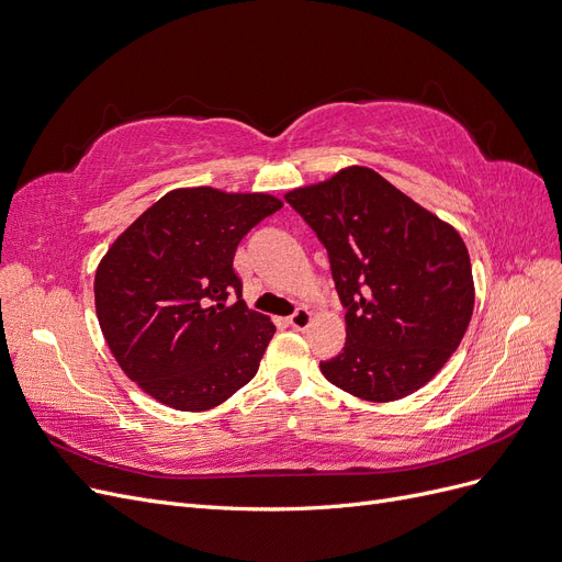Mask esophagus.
<instances>
[{
  "mask_svg": "<svg viewBox=\"0 0 562 562\" xmlns=\"http://www.w3.org/2000/svg\"><path fill=\"white\" fill-rule=\"evenodd\" d=\"M310 324H313V313H310L307 307H299L296 313L289 317V326L296 328V330H307Z\"/></svg>",
  "mask_w": 562,
  "mask_h": 562,
  "instance_id": "obj_1",
  "label": "esophagus"
}]
</instances>
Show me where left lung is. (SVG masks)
Returning a JSON list of instances; mask_svg holds the SVG:
<instances>
[{"label":"left lung","instance_id":"obj_1","mask_svg":"<svg viewBox=\"0 0 562 562\" xmlns=\"http://www.w3.org/2000/svg\"><path fill=\"white\" fill-rule=\"evenodd\" d=\"M284 199L328 249L347 307L340 355L324 378L370 403L426 386L459 349L474 307L468 247L456 228L368 166H345Z\"/></svg>","mask_w":562,"mask_h":562}]
</instances>
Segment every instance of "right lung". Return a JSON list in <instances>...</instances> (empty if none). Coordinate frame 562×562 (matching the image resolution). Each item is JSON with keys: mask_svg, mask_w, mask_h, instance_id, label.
<instances>
[{"mask_svg": "<svg viewBox=\"0 0 562 562\" xmlns=\"http://www.w3.org/2000/svg\"><path fill=\"white\" fill-rule=\"evenodd\" d=\"M280 207L266 192L178 187L101 257V334L124 375L157 403L213 409L257 375L276 324L240 299L234 255L249 228ZM228 293L239 296L232 306Z\"/></svg>", "mask_w": 562, "mask_h": 562, "instance_id": "obj_1", "label": "right lung"}]
</instances>
